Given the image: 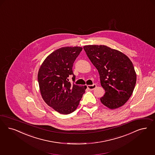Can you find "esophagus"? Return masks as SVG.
I'll list each match as a JSON object with an SVG mask.
<instances>
[{
  "instance_id": "obj_1",
  "label": "esophagus",
  "mask_w": 155,
  "mask_h": 155,
  "mask_svg": "<svg viewBox=\"0 0 155 155\" xmlns=\"http://www.w3.org/2000/svg\"><path fill=\"white\" fill-rule=\"evenodd\" d=\"M96 87L97 85L96 84H93V85H87V89H88L89 90H90V91L94 90Z\"/></svg>"
}]
</instances>
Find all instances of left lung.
Masks as SVG:
<instances>
[{
    "instance_id": "left-lung-1",
    "label": "left lung",
    "mask_w": 155,
    "mask_h": 155,
    "mask_svg": "<svg viewBox=\"0 0 155 155\" xmlns=\"http://www.w3.org/2000/svg\"><path fill=\"white\" fill-rule=\"evenodd\" d=\"M84 49L98 70L105 91L100 98L102 104L111 109L124 105L132 94L136 82V73L130 59L105 45H87Z\"/></svg>"
}]
</instances>
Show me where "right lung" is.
Returning <instances> with one entry per match:
<instances>
[{"instance_id":"right-lung-1","label":"right lung","mask_w":155,"mask_h":155,"mask_svg":"<svg viewBox=\"0 0 155 155\" xmlns=\"http://www.w3.org/2000/svg\"><path fill=\"white\" fill-rule=\"evenodd\" d=\"M82 48L64 47L55 50L45 59L38 73L41 96L45 102L57 112L68 114L78 106L86 86L71 85L75 81L72 68Z\"/></svg>"}]
</instances>
